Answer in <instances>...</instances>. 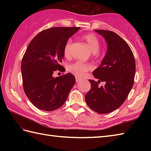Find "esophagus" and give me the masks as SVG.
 <instances>
[{"mask_svg":"<svg viewBox=\"0 0 151 151\" xmlns=\"http://www.w3.org/2000/svg\"><path fill=\"white\" fill-rule=\"evenodd\" d=\"M75 78H76V82H79L80 81H81V80H82V78L78 77V76H75Z\"/></svg>","mask_w":151,"mask_h":151,"instance_id":"esophagus-1","label":"esophagus"}]
</instances>
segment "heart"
Segmentation results:
<instances>
[{
	"label": "heart",
	"mask_w": 151,
	"mask_h": 151,
	"mask_svg": "<svg viewBox=\"0 0 151 151\" xmlns=\"http://www.w3.org/2000/svg\"><path fill=\"white\" fill-rule=\"evenodd\" d=\"M82 40L87 43L88 46L90 49L91 52L97 53L99 49H100L101 42L99 37L95 34L89 33L84 35L82 37ZM71 40H68L66 42L63 49L64 56L66 58H69L70 56V45H71ZM91 66L84 63L81 62H76L73 63L69 66V70L70 72L75 74L77 76H82L88 71V70L91 69Z\"/></svg>",
	"instance_id": "obj_1"
}]
</instances>
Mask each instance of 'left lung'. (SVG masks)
<instances>
[{
  "instance_id": "1",
  "label": "left lung",
  "mask_w": 151,
  "mask_h": 151,
  "mask_svg": "<svg viewBox=\"0 0 151 151\" xmlns=\"http://www.w3.org/2000/svg\"><path fill=\"white\" fill-rule=\"evenodd\" d=\"M108 44L106 53L101 65L93 72L96 82L89 80L91 89L85 95L91 110L103 114L117 110L123 104L134 85L136 62L130 47L114 32L94 30ZM101 81L105 83L99 86Z\"/></svg>"
}]
</instances>
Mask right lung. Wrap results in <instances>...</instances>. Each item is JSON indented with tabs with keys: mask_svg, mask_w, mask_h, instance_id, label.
<instances>
[{
	"mask_svg": "<svg viewBox=\"0 0 151 151\" xmlns=\"http://www.w3.org/2000/svg\"><path fill=\"white\" fill-rule=\"evenodd\" d=\"M80 27H53L44 30L28 45L21 62L22 84L25 94L36 108L53 111L65 103L75 83L70 73L53 77L64 58V47Z\"/></svg>",
	"mask_w": 151,
	"mask_h": 151,
	"instance_id": "obj_1",
	"label": "right lung"
}]
</instances>
